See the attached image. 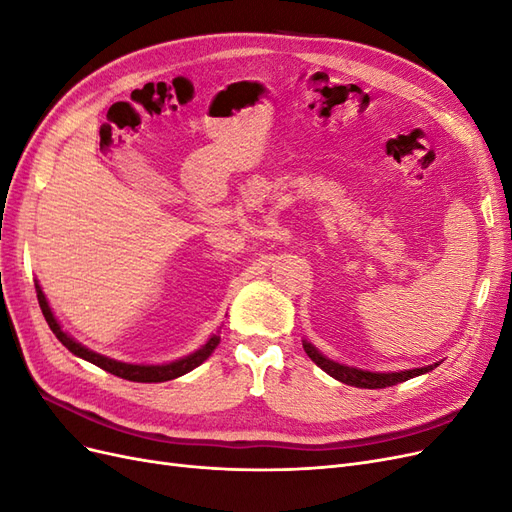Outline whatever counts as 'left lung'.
<instances>
[{
	"mask_svg": "<svg viewBox=\"0 0 512 512\" xmlns=\"http://www.w3.org/2000/svg\"><path fill=\"white\" fill-rule=\"evenodd\" d=\"M305 352L309 359H312L322 371H327L329 376H333L335 380L344 382V384H350V386H359V389H384V386H393V384H399V382H406L414 376H421V374H427V371H431L436 365H427V367H421V369H408V371H395V374H374V371H363V369H354V367H344V365H337L329 359H324V356L312 346V344H303Z\"/></svg>",
	"mask_w": 512,
	"mask_h": 512,
	"instance_id": "left-lung-1",
	"label": "left lung"
}]
</instances>
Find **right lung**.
Returning a JSON list of instances; mask_svg holds the SVG:
<instances>
[{
    "instance_id": "1",
    "label": "right lung",
    "mask_w": 512,
    "mask_h": 512,
    "mask_svg": "<svg viewBox=\"0 0 512 512\" xmlns=\"http://www.w3.org/2000/svg\"><path fill=\"white\" fill-rule=\"evenodd\" d=\"M36 288H38V303H40L42 314H44L46 322H49V327H51V331L55 333V337L59 339V342L64 344L72 354L81 356V359L94 363L100 369L108 371V374L119 376L123 380H132V382H166V380H175V378H179L183 374H188V371H192L194 367H198L203 361H207L209 356H211V352L218 348V344H220V337L213 335L203 348L196 350L190 356H185V359H181V361L168 363V365H130V363H119V361H113V359H106V356H102V354L91 352V350H87L81 344H76L72 337H68L64 331H61L57 320L51 314V307H49V303H46L40 286H36Z\"/></svg>"
}]
</instances>
